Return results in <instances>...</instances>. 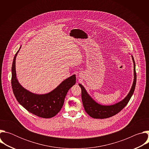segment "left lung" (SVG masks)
Here are the masks:
<instances>
[{
	"label": "left lung",
	"instance_id": "left-lung-1",
	"mask_svg": "<svg viewBox=\"0 0 149 149\" xmlns=\"http://www.w3.org/2000/svg\"><path fill=\"white\" fill-rule=\"evenodd\" d=\"M134 63V81L130 92L123 100L110 105H103L95 102L88 94L85 88L81 84H79L81 89V98L85 111L91 117L94 118H107L111 117L123 110L128 104L133 95L136 84V64L133 56L132 55Z\"/></svg>",
	"mask_w": 149,
	"mask_h": 149
}]
</instances>
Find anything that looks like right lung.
I'll use <instances>...</instances> for the list:
<instances>
[{
	"label": "right lung",
	"instance_id": "obj_1",
	"mask_svg": "<svg viewBox=\"0 0 149 149\" xmlns=\"http://www.w3.org/2000/svg\"><path fill=\"white\" fill-rule=\"evenodd\" d=\"M20 48L14 56L12 67L11 84L14 95L18 102L31 113L42 118L53 117L60 111L68 90L75 84V75L63 81L49 93H32L21 86L16 78L15 61Z\"/></svg>",
	"mask_w": 149,
	"mask_h": 149
}]
</instances>
